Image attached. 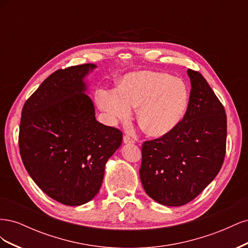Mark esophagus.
I'll return each instance as SVG.
<instances>
[{
  "mask_svg": "<svg viewBox=\"0 0 248 248\" xmlns=\"http://www.w3.org/2000/svg\"><path fill=\"white\" fill-rule=\"evenodd\" d=\"M123 141H124V144H133V142H134V140L128 136H124Z\"/></svg>",
  "mask_w": 248,
  "mask_h": 248,
  "instance_id": "1",
  "label": "esophagus"
}]
</instances>
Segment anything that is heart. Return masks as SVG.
Here are the masks:
<instances>
[{"label": "heart", "instance_id": "heart-1", "mask_svg": "<svg viewBox=\"0 0 248 248\" xmlns=\"http://www.w3.org/2000/svg\"><path fill=\"white\" fill-rule=\"evenodd\" d=\"M96 99L111 122L128 119L131 108H138L142 130L151 137H162L182 121L189 106V91L181 78L144 70L126 74L118 90H99Z\"/></svg>", "mask_w": 248, "mask_h": 248}]
</instances>
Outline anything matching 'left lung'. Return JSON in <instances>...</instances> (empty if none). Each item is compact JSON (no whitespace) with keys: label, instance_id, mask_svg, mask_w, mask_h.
Wrapping results in <instances>:
<instances>
[{"label":"left lung","instance_id":"obj_1","mask_svg":"<svg viewBox=\"0 0 248 248\" xmlns=\"http://www.w3.org/2000/svg\"><path fill=\"white\" fill-rule=\"evenodd\" d=\"M191 91L182 121L141 148L140 181L148 196L169 207L196 199L218 174L226 155L227 116L201 73L187 70Z\"/></svg>","mask_w":248,"mask_h":248}]
</instances>
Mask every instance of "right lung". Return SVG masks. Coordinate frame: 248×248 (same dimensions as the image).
<instances>
[{
    "label": "right lung",
    "mask_w": 248,
    "mask_h": 248,
    "mask_svg": "<svg viewBox=\"0 0 248 248\" xmlns=\"http://www.w3.org/2000/svg\"><path fill=\"white\" fill-rule=\"evenodd\" d=\"M95 64L49 76L21 111L19 151L30 177L55 201L79 206L98 193L106 163L122 144V132L95 118L86 78Z\"/></svg>",
    "instance_id": "1"
}]
</instances>
